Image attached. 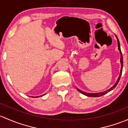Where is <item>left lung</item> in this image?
<instances>
[{"instance_id":"8db88e82","label":"left lung","mask_w":128,"mask_h":128,"mask_svg":"<svg viewBox=\"0 0 128 128\" xmlns=\"http://www.w3.org/2000/svg\"><path fill=\"white\" fill-rule=\"evenodd\" d=\"M116 39H117V43H118V50H119L120 52V62H121V70H120V75L119 76H118L117 80H116V83H115V84H114V86H113L112 87H111L110 89H108V90H106V91H104V92H98V93H88V92H83V91H80V90H78V89H77L78 91H79V92H81L82 94H83L85 95V96H88V97H100V96H103V95L106 94H107V92H108L109 91H112V90H113V89H114L116 87V86L117 85L118 82H119V80L120 79V77H121V75H122V70H123V56H122V51H121V48H120V42H119V40H118V37H116Z\"/></svg>"}]
</instances>
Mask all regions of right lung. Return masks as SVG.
<instances>
[{
	"instance_id": "1",
	"label": "right lung",
	"mask_w": 128,
	"mask_h": 128,
	"mask_svg": "<svg viewBox=\"0 0 128 128\" xmlns=\"http://www.w3.org/2000/svg\"><path fill=\"white\" fill-rule=\"evenodd\" d=\"M37 97H38V96H37Z\"/></svg>"
}]
</instances>
